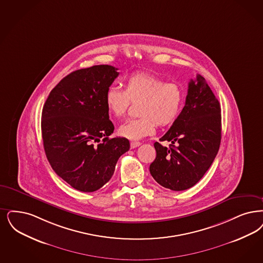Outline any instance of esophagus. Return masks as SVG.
Returning <instances> with one entry per match:
<instances>
[{
	"mask_svg": "<svg viewBox=\"0 0 263 263\" xmlns=\"http://www.w3.org/2000/svg\"><path fill=\"white\" fill-rule=\"evenodd\" d=\"M140 145H141V143H140V142H137V141H132V142L130 143L131 148H135V147H139Z\"/></svg>",
	"mask_w": 263,
	"mask_h": 263,
	"instance_id": "1",
	"label": "esophagus"
}]
</instances>
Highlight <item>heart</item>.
I'll return each mask as SVG.
<instances>
[{
  "mask_svg": "<svg viewBox=\"0 0 263 263\" xmlns=\"http://www.w3.org/2000/svg\"><path fill=\"white\" fill-rule=\"evenodd\" d=\"M138 103L140 117L131 119L119 127V134L137 140L155 132L157 124L167 126L178 117L184 93L176 83L166 82L161 77L147 72H137L129 76L124 91L117 87L106 90L105 103L108 112L116 118L126 116L130 103Z\"/></svg>",
  "mask_w": 263,
  "mask_h": 263,
  "instance_id": "obj_1",
  "label": "heart"
}]
</instances>
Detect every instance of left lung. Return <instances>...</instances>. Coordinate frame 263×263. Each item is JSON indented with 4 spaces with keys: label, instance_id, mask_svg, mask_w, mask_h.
<instances>
[{
    "label": "left lung",
    "instance_id": "left-lung-1",
    "mask_svg": "<svg viewBox=\"0 0 263 263\" xmlns=\"http://www.w3.org/2000/svg\"><path fill=\"white\" fill-rule=\"evenodd\" d=\"M155 143L156 159L149 172L164 188L184 191L196 185L209 170L221 142L220 104L205 79H191L186 103L172 126Z\"/></svg>",
    "mask_w": 263,
    "mask_h": 263
}]
</instances>
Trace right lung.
I'll return each instance as SVG.
<instances>
[{
  "label": "right lung",
  "mask_w": 263,
  "mask_h": 263,
  "mask_svg": "<svg viewBox=\"0 0 263 263\" xmlns=\"http://www.w3.org/2000/svg\"><path fill=\"white\" fill-rule=\"evenodd\" d=\"M117 68L94 65L65 76L43 106V144L53 171L74 189L95 192L114 175L116 162L129 151L115 130L105 103Z\"/></svg>",
  "instance_id": "right-lung-1"
}]
</instances>
